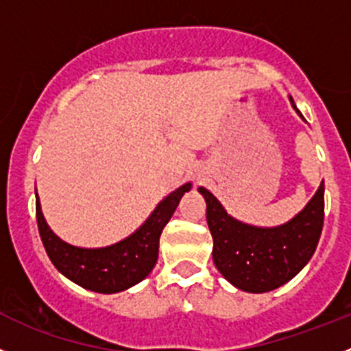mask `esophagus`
Listing matches in <instances>:
<instances>
[{"label":"esophagus","instance_id":"esophagus-1","mask_svg":"<svg viewBox=\"0 0 351 351\" xmlns=\"http://www.w3.org/2000/svg\"><path fill=\"white\" fill-rule=\"evenodd\" d=\"M195 176H197V178H199V173H195Z\"/></svg>","mask_w":351,"mask_h":351}]
</instances>
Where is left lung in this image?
I'll return each instance as SVG.
<instances>
[{
  "mask_svg": "<svg viewBox=\"0 0 351 351\" xmlns=\"http://www.w3.org/2000/svg\"><path fill=\"white\" fill-rule=\"evenodd\" d=\"M291 104L296 109L293 98ZM199 192L206 199L213 261L237 289L247 293L277 289L300 274L315 253L324 225V182L303 211L287 223L271 228L242 223L225 211L208 189L201 186Z\"/></svg>",
  "mask_w": 351,
  "mask_h": 351,
  "instance_id": "left-lung-1",
  "label": "left lung"
}]
</instances>
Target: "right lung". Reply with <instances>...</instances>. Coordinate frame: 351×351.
I'll return each mask as SVG.
<instances>
[{
	"label": "right lung",
	"instance_id": "obj_1",
	"mask_svg": "<svg viewBox=\"0 0 351 351\" xmlns=\"http://www.w3.org/2000/svg\"><path fill=\"white\" fill-rule=\"evenodd\" d=\"M191 186L192 183H185L162 199L135 234L98 250L76 247L58 239L47 225L39 199L36 197V220L48 258L69 280L95 293L112 294L135 286L152 271L159 254L160 232Z\"/></svg>",
	"mask_w": 351,
	"mask_h": 351
}]
</instances>
